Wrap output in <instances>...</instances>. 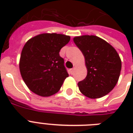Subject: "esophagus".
Here are the masks:
<instances>
[{
	"label": "esophagus",
	"mask_w": 133,
	"mask_h": 133,
	"mask_svg": "<svg viewBox=\"0 0 133 133\" xmlns=\"http://www.w3.org/2000/svg\"><path fill=\"white\" fill-rule=\"evenodd\" d=\"M74 70H75V68H72L70 70V72L71 75H73V73H74Z\"/></svg>",
	"instance_id": "obj_1"
}]
</instances>
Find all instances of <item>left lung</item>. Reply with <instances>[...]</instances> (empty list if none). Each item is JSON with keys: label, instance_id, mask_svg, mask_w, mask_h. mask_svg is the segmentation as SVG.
<instances>
[{"label": "left lung", "instance_id": "left-lung-1", "mask_svg": "<svg viewBox=\"0 0 133 133\" xmlns=\"http://www.w3.org/2000/svg\"><path fill=\"white\" fill-rule=\"evenodd\" d=\"M85 57L88 73L78 83L79 90L85 97L98 99L115 88L122 70V61L116 50L105 40L94 35L73 38Z\"/></svg>", "mask_w": 133, "mask_h": 133}]
</instances>
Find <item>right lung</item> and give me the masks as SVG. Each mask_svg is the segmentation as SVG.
<instances>
[{
    "mask_svg": "<svg viewBox=\"0 0 133 133\" xmlns=\"http://www.w3.org/2000/svg\"><path fill=\"white\" fill-rule=\"evenodd\" d=\"M70 36L56 33H43L32 37L22 50L19 61L21 77L28 88L41 97L56 94L68 73L61 49L68 43Z\"/></svg>",
    "mask_w": 133,
    "mask_h": 133,
    "instance_id": "obj_1",
    "label": "right lung"
}]
</instances>
